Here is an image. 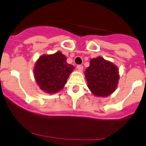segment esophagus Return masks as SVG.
I'll use <instances>...</instances> for the list:
<instances>
[{
	"instance_id": "34e87169",
	"label": "esophagus",
	"mask_w": 146,
	"mask_h": 146,
	"mask_svg": "<svg viewBox=\"0 0 146 146\" xmlns=\"http://www.w3.org/2000/svg\"><path fill=\"white\" fill-rule=\"evenodd\" d=\"M76 68L78 69V70H79V71L82 72V70H83L84 67H83V66H82V65H81V64H79V65L76 66Z\"/></svg>"
}]
</instances>
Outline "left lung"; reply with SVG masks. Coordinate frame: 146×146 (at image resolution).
Listing matches in <instances>:
<instances>
[{
	"label": "left lung",
	"instance_id": "1",
	"mask_svg": "<svg viewBox=\"0 0 146 146\" xmlns=\"http://www.w3.org/2000/svg\"><path fill=\"white\" fill-rule=\"evenodd\" d=\"M119 69L111 62L98 57L92 59L84 74L89 90L99 97H106L115 92L119 79Z\"/></svg>",
	"mask_w": 146,
	"mask_h": 146
}]
</instances>
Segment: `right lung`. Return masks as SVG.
Instances as JSON below:
<instances>
[{"mask_svg": "<svg viewBox=\"0 0 146 146\" xmlns=\"http://www.w3.org/2000/svg\"><path fill=\"white\" fill-rule=\"evenodd\" d=\"M75 67L67 62L61 52L43 54L39 57L33 70L34 77L41 90L54 94L63 89Z\"/></svg>", "mask_w": 146, "mask_h": 146, "instance_id": "right-lung-1", "label": "right lung"}]
</instances>
